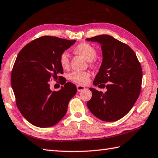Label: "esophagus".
<instances>
[{
  "label": "esophagus",
  "instance_id": "1",
  "mask_svg": "<svg viewBox=\"0 0 158 158\" xmlns=\"http://www.w3.org/2000/svg\"><path fill=\"white\" fill-rule=\"evenodd\" d=\"M85 88L84 87V86L83 85H77V91L78 92H81L82 90H83Z\"/></svg>",
  "mask_w": 158,
  "mask_h": 158
}]
</instances>
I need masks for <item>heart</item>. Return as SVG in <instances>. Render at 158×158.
<instances>
[{
    "instance_id": "1",
    "label": "heart",
    "mask_w": 158,
    "mask_h": 158,
    "mask_svg": "<svg viewBox=\"0 0 158 158\" xmlns=\"http://www.w3.org/2000/svg\"><path fill=\"white\" fill-rule=\"evenodd\" d=\"M76 53L81 55L82 57L88 61H92L97 57V50L94 46L88 43L83 42L77 45L74 49ZM60 64L64 69H68L69 66L70 61L68 55L66 52L61 53L60 57ZM90 74L85 71H75L70 74L69 78L73 82L79 84H85L88 81Z\"/></svg>"
}]
</instances>
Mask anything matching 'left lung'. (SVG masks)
Segmentation results:
<instances>
[{"label":"left lung","mask_w":158,"mask_h":158,"mask_svg":"<svg viewBox=\"0 0 158 158\" xmlns=\"http://www.w3.org/2000/svg\"><path fill=\"white\" fill-rule=\"evenodd\" d=\"M86 40L101 45L103 61L93 84L107 88L98 92L92 88L89 111L101 120L116 121L124 117L140 95L143 72L136 55L128 45L109 35H101ZM108 83L106 86L104 83Z\"/></svg>","instance_id":"left-lung-1"}]
</instances>
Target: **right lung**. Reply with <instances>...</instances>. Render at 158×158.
<instances>
[{
    "mask_svg": "<svg viewBox=\"0 0 158 158\" xmlns=\"http://www.w3.org/2000/svg\"><path fill=\"white\" fill-rule=\"evenodd\" d=\"M75 42L42 36L24 46L18 55L11 75V87L18 110L34 126L52 127L66 114L77 87L59 76L64 73L60 57ZM58 78L64 85L57 92L51 91L49 81Z\"/></svg>",
    "mask_w": 158,
    "mask_h": 158,
    "instance_id": "obj_1",
    "label": "right lung"
}]
</instances>
